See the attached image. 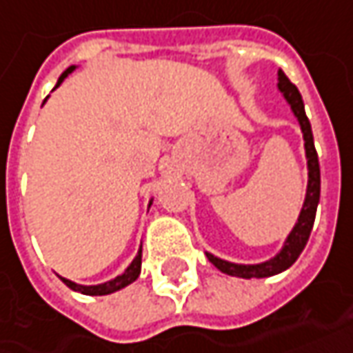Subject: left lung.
<instances>
[{
    "instance_id": "obj_1",
    "label": "left lung",
    "mask_w": 353,
    "mask_h": 353,
    "mask_svg": "<svg viewBox=\"0 0 353 353\" xmlns=\"http://www.w3.org/2000/svg\"><path fill=\"white\" fill-rule=\"evenodd\" d=\"M278 88H280V92H284V96H286V100L290 102V106H292L297 121L301 125V131H303L309 168L307 195H305V203H303V208H301L299 218H297L296 228L292 230V234L286 239V245L282 247V251L274 259H270L267 263H261V265H234V263H228V261H222V259L207 253L208 261L218 270H222L224 274H230V276L267 278L274 276L278 272L286 270L288 267H292L297 261V257L301 255L303 247L307 245V239L311 236V230H313V222H315V214H317L319 196H321V170H319V157L317 150H315V143H313L311 123H309L307 116H305L303 100H301L297 86L284 75V71H278Z\"/></svg>"
}]
</instances>
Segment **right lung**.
<instances>
[{"label":"right lung","instance_id":"1","mask_svg":"<svg viewBox=\"0 0 353 353\" xmlns=\"http://www.w3.org/2000/svg\"><path fill=\"white\" fill-rule=\"evenodd\" d=\"M73 69H75V67H69V69H65V71L61 73V77L57 79L56 88L63 83V79H65ZM141 253H143V251L139 249V255L133 259V263L127 267L125 272H123V274H119V276H116L114 280L106 282V284H98V286H79V284L71 282V280H67V278H61V280H63V284H65V286H69L71 290H75V292H81V294H86V296H106V294H112V292H117V290H121V288L129 286L131 282H135L137 278H139V274H141Z\"/></svg>","mask_w":353,"mask_h":353}]
</instances>
